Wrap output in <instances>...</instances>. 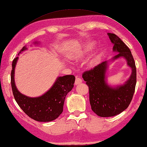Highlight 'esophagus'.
I'll return each instance as SVG.
<instances>
[{"label": "esophagus", "mask_w": 147, "mask_h": 147, "mask_svg": "<svg viewBox=\"0 0 147 147\" xmlns=\"http://www.w3.org/2000/svg\"><path fill=\"white\" fill-rule=\"evenodd\" d=\"M82 82V80L81 78L76 77V80H75V83H74V84H75L76 85H79V84H80Z\"/></svg>", "instance_id": "esophagus-1"}]
</instances>
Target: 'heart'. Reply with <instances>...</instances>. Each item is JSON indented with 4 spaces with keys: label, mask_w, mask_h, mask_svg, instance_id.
<instances>
[{
    "label": "heart",
    "mask_w": 147,
    "mask_h": 147,
    "mask_svg": "<svg viewBox=\"0 0 147 147\" xmlns=\"http://www.w3.org/2000/svg\"><path fill=\"white\" fill-rule=\"evenodd\" d=\"M95 46L94 42H90L87 44L86 46L81 50H79L75 52L72 56V59L76 62H78L80 60L84 59L85 57L90 53L92 50L94 49ZM105 53V49L103 47L98 48L95 53L92 56L91 60L88 63V65L90 67H94L97 65L100 62L102 58Z\"/></svg>",
    "instance_id": "b5f03b06"
}]
</instances>
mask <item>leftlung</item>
I'll return each mask as SVG.
<instances>
[{
  "instance_id": "1",
  "label": "left lung",
  "mask_w": 147,
  "mask_h": 147,
  "mask_svg": "<svg viewBox=\"0 0 147 147\" xmlns=\"http://www.w3.org/2000/svg\"><path fill=\"white\" fill-rule=\"evenodd\" d=\"M107 35L113 44V51L118 53L111 61L124 58L131 73L123 85L116 86H110L107 82L109 61L103 62L83 74L82 78L89 87L91 109L101 117L115 116L126 109L132 100L136 84V68L131 51L117 35L111 33Z\"/></svg>"
}]
</instances>
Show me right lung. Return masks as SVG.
<instances>
[{
    "label": "right lung",
    "mask_w": 147,
    "mask_h": 147,
    "mask_svg": "<svg viewBox=\"0 0 147 147\" xmlns=\"http://www.w3.org/2000/svg\"><path fill=\"white\" fill-rule=\"evenodd\" d=\"M34 44H38L35 42ZM24 46L18 55L27 50ZM18 57L12 61L11 73V84L14 98L23 112L30 118L40 122H49L58 118L63 111V104L67 94L74 87L75 77L66 75L57 78L49 90L41 96L30 97L19 91L15 84V68Z\"/></svg>",
    "instance_id": "right-lung-1"
}]
</instances>
